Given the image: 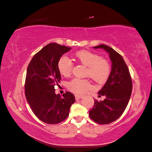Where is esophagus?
<instances>
[{
  "mask_svg": "<svg viewBox=\"0 0 152 152\" xmlns=\"http://www.w3.org/2000/svg\"><path fill=\"white\" fill-rule=\"evenodd\" d=\"M84 96H81V95H75V99L76 100H79L80 99L82 98H83Z\"/></svg>",
  "mask_w": 152,
  "mask_h": 152,
  "instance_id": "34e87169",
  "label": "esophagus"
}]
</instances>
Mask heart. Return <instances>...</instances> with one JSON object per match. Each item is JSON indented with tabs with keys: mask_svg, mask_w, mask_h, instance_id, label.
Segmentation results:
<instances>
[{
	"mask_svg": "<svg viewBox=\"0 0 152 152\" xmlns=\"http://www.w3.org/2000/svg\"><path fill=\"white\" fill-rule=\"evenodd\" d=\"M73 58L80 64L87 67L86 75L99 84L105 82L108 79L111 66L107 59H103L99 54L89 50H81L73 54ZM72 62L66 56L59 58L58 69L63 76L71 74L73 69ZM68 89L77 94H83L91 87L89 80L86 79H73L68 84Z\"/></svg>",
	"mask_w": 152,
	"mask_h": 152,
	"instance_id": "b5f03b06",
	"label": "heart"
}]
</instances>
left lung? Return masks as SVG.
I'll use <instances>...</instances> for the list:
<instances>
[{"label":"left lung","instance_id":"left-lung-1","mask_svg":"<svg viewBox=\"0 0 152 152\" xmlns=\"http://www.w3.org/2000/svg\"><path fill=\"white\" fill-rule=\"evenodd\" d=\"M94 49H103L109 54L112 62L110 76L98 94L105 96L103 101L94 99L89 111L90 118L100 124H108L120 117L126 108L132 93V80L123 58L108 45H99Z\"/></svg>","mask_w":152,"mask_h":152}]
</instances>
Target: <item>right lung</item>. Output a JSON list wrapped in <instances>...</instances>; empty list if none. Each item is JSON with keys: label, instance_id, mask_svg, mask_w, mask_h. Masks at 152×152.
Instances as JSON below:
<instances>
[{"label": "right lung", "instance_id": "right-lung-1", "mask_svg": "<svg viewBox=\"0 0 152 152\" xmlns=\"http://www.w3.org/2000/svg\"><path fill=\"white\" fill-rule=\"evenodd\" d=\"M71 48L50 43L32 58L26 70L25 96L32 112L40 121L56 124L67 118L75 96L66 92L55 93L54 86L61 80L58 63Z\"/></svg>", "mask_w": 152, "mask_h": 152}]
</instances>
